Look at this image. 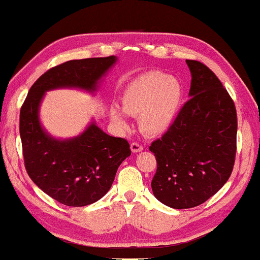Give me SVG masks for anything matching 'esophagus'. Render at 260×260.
Wrapping results in <instances>:
<instances>
[{
  "label": "esophagus",
  "instance_id": "obj_1",
  "mask_svg": "<svg viewBox=\"0 0 260 260\" xmlns=\"http://www.w3.org/2000/svg\"><path fill=\"white\" fill-rule=\"evenodd\" d=\"M131 150L132 152H141V151L143 150V145L138 142H133L131 144Z\"/></svg>",
  "mask_w": 260,
  "mask_h": 260
}]
</instances>
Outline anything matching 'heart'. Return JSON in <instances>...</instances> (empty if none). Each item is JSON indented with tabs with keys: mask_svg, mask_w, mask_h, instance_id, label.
Listing matches in <instances>:
<instances>
[{
	"mask_svg": "<svg viewBox=\"0 0 260 260\" xmlns=\"http://www.w3.org/2000/svg\"><path fill=\"white\" fill-rule=\"evenodd\" d=\"M184 96L179 79L171 75L150 72L133 79L121 94V107L112 106L110 117L116 124L126 128L127 117L140 116L139 124L143 133L160 135L171 128L178 115Z\"/></svg>",
	"mask_w": 260,
	"mask_h": 260,
	"instance_id": "1",
	"label": "heart"
}]
</instances>
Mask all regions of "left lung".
Masks as SVG:
<instances>
[{
	"mask_svg": "<svg viewBox=\"0 0 260 260\" xmlns=\"http://www.w3.org/2000/svg\"><path fill=\"white\" fill-rule=\"evenodd\" d=\"M191 99L150 151L157 160L153 196L174 209L193 208L228 182L237 152V110L228 91L204 63L186 60Z\"/></svg>",
	"mask_w": 260,
	"mask_h": 260,
	"instance_id": "obj_1",
	"label": "left lung"
}]
</instances>
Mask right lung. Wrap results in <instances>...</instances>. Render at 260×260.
<instances>
[{"label":"right lung","instance_id":"right-lung-1","mask_svg":"<svg viewBox=\"0 0 260 260\" xmlns=\"http://www.w3.org/2000/svg\"><path fill=\"white\" fill-rule=\"evenodd\" d=\"M117 56L70 60L51 68L32 84L20 110V138L28 175L46 194L69 207L100 200L110 190L117 169L131 155L125 139L105 133L95 121L72 139H55L40 121L45 92L79 88L94 93Z\"/></svg>","mask_w":260,"mask_h":260}]
</instances>
